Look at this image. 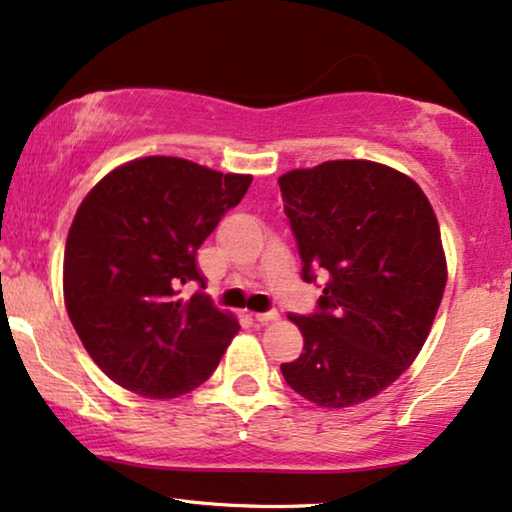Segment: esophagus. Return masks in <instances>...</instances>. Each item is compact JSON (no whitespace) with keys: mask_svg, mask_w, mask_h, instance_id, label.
I'll return each mask as SVG.
<instances>
[{"mask_svg":"<svg viewBox=\"0 0 512 512\" xmlns=\"http://www.w3.org/2000/svg\"><path fill=\"white\" fill-rule=\"evenodd\" d=\"M254 319L258 321V324H270V321H277L279 314L277 310H268V312H256Z\"/></svg>","mask_w":512,"mask_h":512,"instance_id":"1","label":"esophagus"}]
</instances>
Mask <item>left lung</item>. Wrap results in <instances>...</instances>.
<instances>
[{"mask_svg":"<svg viewBox=\"0 0 512 512\" xmlns=\"http://www.w3.org/2000/svg\"><path fill=\"white\" fill-rule=\"evenodd\" d=\"M303 279L328 282L317 312L289 314L303 354L286 384L321 408L380 394L422 349L447 268L436 214L405 174L370 160H328L279 177Z\"/></svg>","mask_w":512,"mask_h":512,"instance_id":"1","label":"left lung"}]
</instances>
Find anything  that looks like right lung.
<instances>
[{
  "mask_svg": "<svg viewBox=\"0 0 512 512\" xmlns=\"http://www.w3.org/2000/svg\"><path fill=\"white\" fill-rule=\"evenodd\" d=\"M247 174L149 156L109 172L81 202L65 247V305L104 375L146 398L200 387L240 331L216 310L195 254L247 193ZM195 281L198 294L180 298Z\"/></svg>",
  "mask_w": 512,
  "mask_h": 512,
  "instance_id": "add662e5",
  "label": "right lung"
}]
</instances>
